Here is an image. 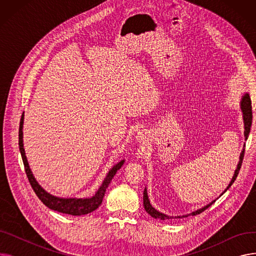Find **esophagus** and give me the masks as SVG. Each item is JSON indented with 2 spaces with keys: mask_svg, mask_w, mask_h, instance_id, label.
Listing matches in <instances>:
<instances>
[{
  "mask_svg": "<svg viewBox=\"0 0 256 256\" xmlns=\"http://www.w3.org/2000/svg\"><path fill=\"white\" fill-rule=\"evenodd\" d=\"M146 139H147V132H146L142 130V132H139L137 134V136H136L137 142H139V143H144V142L146 141Z\"/></svg>",
  "mask_w": 256,
  "mask_h": 256,
  "instance_id": "34e87169",
  "label": "esophagus"
}]
</instances>
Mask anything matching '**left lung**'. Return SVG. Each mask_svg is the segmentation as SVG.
Returning a JSON list of instances; mask_svg holds the SVG:
<instances>
[{"instance_id":"8db88e82","label":"left lung","mask_w":256,"mask_h":256,"mask_svg":"<svg viewBox=\"0 0 256 256\" xmlns=\"http://www.w3.org/2000/svg\"><path fill=\"white\" fill-rule=\"evenodd\" d=\"M240 110H242V113H243V120H244V136H245V140L248 139V136H249V132H250V128H251V124H252V106H251V100H250V96L248 93H245L243 96H242V102H240ZM244 154H245V145H244V148L243 150H242L240 154V160L238 163V166H236V169L234 171V176L232 178V182H230V184H228V186L225 189L224 192H226L232 186V184L234 182L238 174L240 172V166H242V163H243V158H244ZM223 192V193H224ZM222 193V194H223ZM221 194V195H222ZM220 195V196H221ZM214 201V200L212 201L210 204H208V206H204L202 208H199L195 212H192L191 214H184V216H176V217H172V216H168V214H165L163 212H160L158 210H156L154 208H152V206L150 204V198H148V195H147V190L145 188L144 190V193H143V206H144V208L145 210L148 212V214H150V216L154 219H160V220H166V219H173V218H184V217H188V216H195V214H198L200 212H202L204 210H206L208 206H210Z\"/></svg>"}]
</instances>
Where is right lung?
Here are the masks:
<instances>
[{
  "instance_id": "obj_1",
  "label": "right lung",
  "mask_w": 256,
  "mask_h": 256,
  "mask_svg": "<svg viewBox=\"0 0 256 256\" xmlns=\"http://www.w3.org/2000/svg\"><path fill=\"white\" fill-rule=\"evenodd\" d=\"M22 124H24V113L20 118V130H18V145H20V150L22 154V158L24 166V171L26 174V178L29 180V182L34 190L37 197L42 200V202L48 208L52 210H57L59 212L63 214H72V216H80V214H87L93 210H96L102 202V198L104 196L106 190L108 186L110 184L112 178L116 174V172L124 165V160H121L120 162L115 164L111 170L108 172L106 176L104 178L102 186L98 192L94 194L90 198H60L56 197L50 193H48L44 189H42V186H40L37 180H35L33 173L30 169V166L28 164V160H26L24 148V143H22Z\"/></svg>"
}]
</instances>
